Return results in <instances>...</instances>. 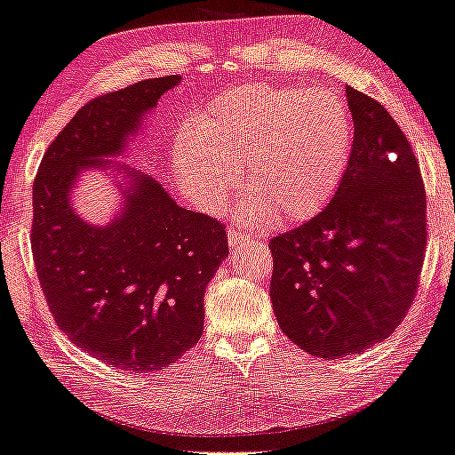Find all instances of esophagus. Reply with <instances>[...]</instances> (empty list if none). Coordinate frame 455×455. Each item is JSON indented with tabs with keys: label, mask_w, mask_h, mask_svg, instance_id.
Instances as JSON below:
<instances>
[{
	"label": "esophagus",
	"mask_w": 455,
	"mask_h": 455,
	"mask_svg": "<svg viewBox=\"0 0 455 455\" xmlns=\"http://www.w3.org/2000/svg\"><path fill=\"white\" fill-rule=\"evenodd\" d=\"M243 239H245V234H243V229H241L239 226H229V228H228L229 247H237Z\"/></svg>",
	"instance_id": "esophagus-1"
}]
</instances>
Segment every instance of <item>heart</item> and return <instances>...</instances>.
Masks as SVG:
<instances>
[{
    "mask_svg": "<svg viewBox=\"0 0 455 455\" xmlns=\"http://www.w3.org/2000/svg\"><path fill=\"white\" fill-rule=\"evenodd\" d=\"M354 145L344 101L328 90L251 84L220 96L174 147L182 192L218 210L239 176L263 200L247 210L251 224L275 214L284 224L310 220L336 196Z\"/></svg>",
    "mask_w": 455,
    "mask_h": 455,
    "instance_id": "heart-1",
    "label": "heart"
}]
</instances>
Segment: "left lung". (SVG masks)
<instances>
[{
	"instance_id": "obj_1",
	"label": "left lung",
	"mask_w": 455,
	"mask_h": 455,
	"mask_svg": "<svg viewBox=\"0 0 455 455\" xmlns=\"http://www.w3.org/2000/svg\"><path fill=\"white\" fill-rule=\"evenodd\" d=\"M346 176L306 224L268 241L275 318L310 355L338 359L387 339L409 312L426 253V192L393 116L347 86Z\"/></svg>"
}]
</instances>
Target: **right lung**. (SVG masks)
<instances>
[{"mask_svg": "<svg viewBox=\"0 0 455 455\" xmlns=\"http://www.w3.org/2000/svg\"><path fill=\"white\" fill-rule=\"evenodd\" d=\"M179 82L149 78L90 100L49 145L33 182L31 249L54 322L86 354L133 373L169 367L198 344L204 292L229 253L226 226L124 166L125 206L108 226L82 220L70 190L80 171L122 156Z\"/></svg>", "mask_w": 455, "mask_h": 455, "instance_id": "right-lung-1", "label": "right lung"}]
</instances>
